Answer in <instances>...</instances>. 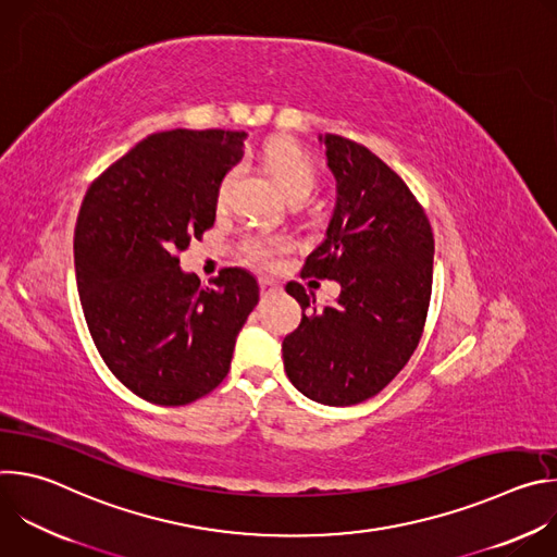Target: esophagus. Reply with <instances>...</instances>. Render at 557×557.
Segmentation results:
<instances>
[{"label": "esophagus", "instance_id": "34e87169", "mask_svg": "<svg viewBox=\"0 0 557 557\" xmlns=\"http://www.w3.org/2000/svg\"><path fill=\"white\" fill-rule=\"evenodd\" d=\"M280 286H277V282H273V280H269V277H260V290H262V295H271V293H275Z\"/></svg>", "mask_w": 557, "mask_h": 557}]
</instances>
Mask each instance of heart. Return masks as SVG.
I'll return each instance as SVG.
<instances>
[{
	"mask_svg": "<svg viewBox=\"0 0 557 557\" xmlns=\"http://www.w3.org/2000/svg\"><path fill=\"white\" fill-rule=\"evenodd\" d=\"M262 165L275 178L290 200H304L317 185V165L310 153L288 138L271 140L262 151ZM235 181V170H228L215 189V205L222 207L228 200L231 187ZM293 240L286 233L258 231L243 237L240 256L256 269H273L277 260L288 253Z\"/></svg>",
	"mask_w": 557,
	"mask_h": 557,
	"instance_id": "b5f03b06",
	"label": "heart"
}]
</instances>
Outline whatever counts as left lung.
Masks as SVG:
<instances>
[{"label": "left lung", "mask_w": 557, "mask_h": 557, "mask_svg": "<svg viewBox=\"0 0 557 557\" xmlns=\"http://www.w3.org/2000/svg\"><path fill=\"white\" fill-rule=\"evenodd\" d=\"M320 140L337 178V205L301 277L337 280L342 295L320 310L301 284H286L301 322L284 337L282 357L290 383L308 399L355 406L399 374L421 342L434 235L417 196L376 153L337 134Z\"/></svg>", "instance_id": "8db88e82"}]
</instances>
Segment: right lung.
Here are the masks:
<instances>
[{
    "label": "right lung",
    "mask_w": 557,
    "mask_h": 557,
    "mask_svg": "<svg viewBox=\"0 0 557 557\" xmlns=\"http://www.w3.org/2000/svg\"><path fill=\"white\" fill-rule=\"evenodd\" d=\"M245 132L151 134L88 189L74 226V269L92 342L112 374L156 406L215 389L260 299L256 277L222 269L211 286L181 253L215 220L220 178L243 158Z\"/></svg>",
    "instance_id": "right-lung-1"
}]
</instances>
